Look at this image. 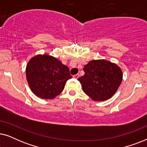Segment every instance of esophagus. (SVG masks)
I'll return each instance as SVG.
<instances>
[{
    "label": "esophagus",
    "mask_w": 147,
    "mask_h": 147,
    "mask_svg": "<svg viewBox=\"0 0 147 147\" xmlns=\"http://www.w3.org/2000/svg\"><path fill=\"white\" fill-rule=\"evenodd\" d=\"M79 76H80L79 74H76V75L73 76V78H75V79H78V78H79Z\"/></svg>",
    "instance_id": "1"
}]
</instances>
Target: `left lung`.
Returning a JSON list of instances; mask_svg holds the SVG:
<instances>
[{"instance_id":"1","label":"left lung","mask_w":147,"mask_h":147,"mask_svg":"<svg viewBox=\"0 0 147 147\" xmlns=\"http://www.w3.org/2000/svg\"><path fill=\"white\" fill-rule=\"evenodd\" d=\"M83 69L85 74L78 80L82 84L84 92L94 101L109 99L122 82L120 68L106 60H92Z\"/></svg>"}]
</instances>
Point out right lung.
<instances>
[{"label":"right lung","instance_id":"1","mask_svg":"<svg viewBox=\"0 0 147 147\" xmlns=\"http://www.w3.org/2000/svg\"><path fill=\"white\" fill-rule=\"evenodd\" d=\"M26 76L32 92L43 99L59 95L67 80L72 78L67 66L48 55L31 58L26 67Z\"/></svg>","mask_w":147,"mask_h":147}]
</instances>
